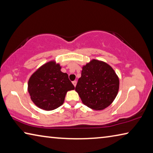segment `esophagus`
Masks as SVG:
<instances>
[{
  "label": "esophagus",
  "instance_id": "1",
  "mask_svg": "<svg viewBox=\"0 0 153 153\" xmlns=\"http://www.w3.org/2000/svg\"><path fill=\"white\" fill-rule=\"evenodd\" d=\"M72 83H73L74 86L75 87H76V84H77V81H74Z\"/></svg>",
  "mask_w": 153,
  "mask_h": 153
}]
</instances>
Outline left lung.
<instances>
[{
    "label": "left lung",
    "mask_w": 153,
    "mask_h": 153,
    "mask_svg": "<svg viewBox=\"0 0 153 153\" xmlns=\"http://www.w3.org/2000/svg\"><path fill=\"white\" fill-rule=\"evenodd\" d=\"M120 79L108 63L92 59L82 66V76L76 87L83 104L93 110L105 109L118 94Z\"/></svg>",
    "instance_id": "1"
}]
</instances>
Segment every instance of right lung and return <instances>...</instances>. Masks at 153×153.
I'll return each instance as SVG.
<instances>
[{
	"label": "right lung",
	"mask_w": 153,
	"mask_h": 153,
	"mask_svg": "<svg viewBox=\"0 0 153 153\" xmlns=\"http://www.w3.org/2000/svg\"><path fill=\"white\" fill-rule=\"evenodd\" d=\"M61 69L60 64L52 60L36 69L28 80L31 100L41 109L57 108L63 104L67 92L75 89L68 75Z\"/></svg>",
	"instance_id": "right-lung-1"
}]
</instances>
